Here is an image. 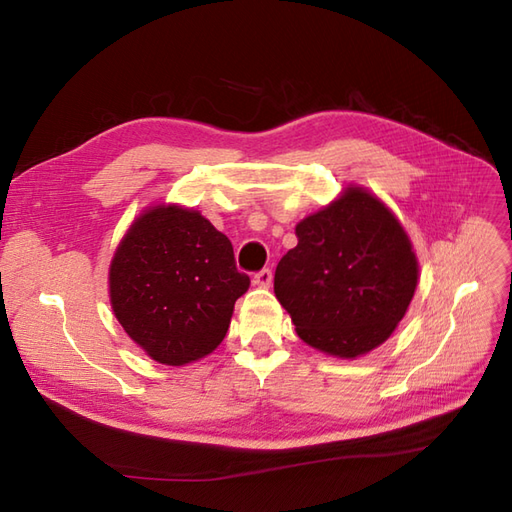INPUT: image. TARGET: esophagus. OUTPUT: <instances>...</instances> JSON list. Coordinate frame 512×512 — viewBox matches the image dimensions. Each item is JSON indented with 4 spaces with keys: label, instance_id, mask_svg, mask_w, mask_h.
Wrapping results in <instances>:
<instances>
[{
    "label": "esophagus",
    "instance_id": "esophagus-1",
    "mask_svg": "<svg viewBox=\"0 0 512 512\" xmlns=\"http://www.w3.org/2000/svg\"><path fill=\"white\" fill-rule=\"evenodd\" d=\"M253 283H255L257 287H270V285H272V270H268V268L259 270V272L253 276Z\"/></svg>",
    "mask_w": 512,
    "mask_h": 512
}]
</instances>
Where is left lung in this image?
Segmentation results:
<instances>
[{
	"label": "left lung",
	"mask_w": 512,
	"mask_h": 512,
	"mask_svg": "<svg viewBox=\"0 0 512 512\" xmlns=\"http://www.w3.org/2000/svg\"><path fill=\"white\" fill-rule=\"evenodd\" d=\"M298 246L274 272V294L298 337L319 352L356 358L403 319L416 283L412 242L394 214L358 186L296 227Z\"/></svg>",
	"instance_id": "left-lung-1"
}]
</instances>
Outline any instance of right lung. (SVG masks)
<instances>
[{"mask_svg":"<svg viewBox=\"0 0 512 512\" xmlns=\"http://www.w3.org/2000/svg\"><path fill=\"white\" fill-rule=\"evenodd\" d=\"M251 285L208 218L180 206L145 210L109 268L113 313L152 360L182 367L225 339L233 304Z\"/></svg>","mask_w":512,"mask_h":512,"instance_id":"right-lung-1","label":"right lung"}]
</instances>
